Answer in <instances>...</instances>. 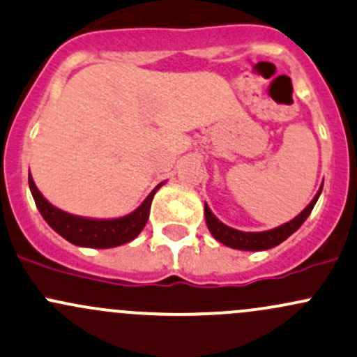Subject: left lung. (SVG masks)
Masks as SVG:
<instances>
[{
    "mask_svg": "<svg viewBox=\"0 0 357 357\" xmlns=\"http://www.w3.org/2000/svg\"><path fill=\"white\" fill-rule=\"evenodd\" d=\"M321 190H324V185L320 186V190L317 191V195L313 197V200L306 205V208L303 210L301 213L294 217L289 222L282 224L279 227L268 229V231H261V232H245L239 231V229L229 227L227 224H224L222 220L217 219L213 215V212L210 210L207 204L205 205V222H207V227L210 231V234L217 239L219 243L226 245L229 248H234V250H243V251H264V250H270V248L280 245L282 241H286L289 236L292 232L298 231L301 227V224L307 219V215L313 210L314 204L320 198Z\"/></svg>",
    "mask_w": 357,
    "mask_h": 357,
    "instance_id": "1",
    "label": "left lung"
}]
</instances>
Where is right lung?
<instances>
[{"mask_svg": "<svg viewBox=\"0 0 357 357\" xmlns=\"http://www.w3.org/2000/svg\"><path fill=\"white\" fill-rule=\"evenodd\" d=\"M166 181L159 183L144 202L138 205L133 212L114 219H93V217L73 215L65 210L54 207L51 202L44 198V195L37 190L32 176L29 174V188L32 193L33 202L39 208L40 215L44 217L51 229H54L61 238L70 241L75 246L84 248H114L125 243L133 241L149 220L150 205H152L153 195Z\"/></svg>", "mask_w": 357, "mask_h": 357, "instance_id": "1", "label": "right lung"}]
</instances>
